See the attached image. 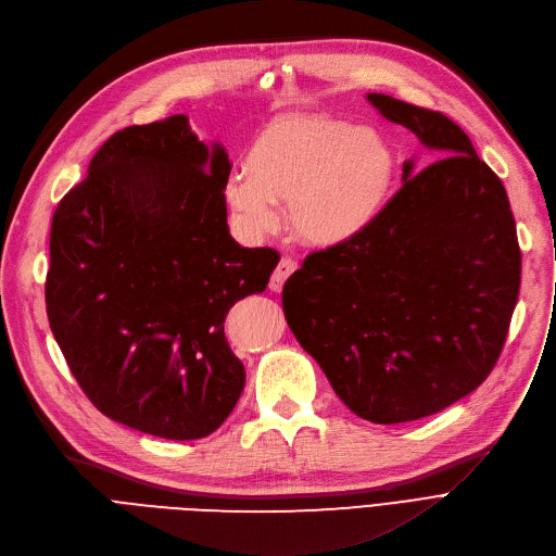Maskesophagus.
<instances>
[{"label": "esophagus", "mask_w": 556, "mask_h": 556, "mask_svg": "<svg viewBox=\"0 0 556 556\" xmlns=\"http://www.w3.org/2000/svg\"><path fill=\"white\" fill-rule=\"evenodd\" d=\"M293 271H296V263H293L291 257H282L280 263H278V267H276V271L271 274L269 289H271V291H280L282 285H285V280H287Z\"/></svg>", "instance_id": "esophagus-1"}]
</instances>
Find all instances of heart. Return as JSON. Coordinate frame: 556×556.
<instances>
[{"instance_id": "1", "label": "heart", "mask_w": 556, "mask_h": 556, "mask_svg": "<svg viewBox=\"0 0 556 556\" xmlns=\"http://www.w3.org/2000/svg\"><path fill=\"white\" fill-rule=\"evenodd\" d=\"M397 177V154L375 129L328 114L269 123L249 150L247 166L226 181V202L249 236L289 224L314 247H339L364 236L383 213Z\"/></svg>"}]
</instances>
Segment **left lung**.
Segmentation results:
<instances>
[{
    "instance_id": "8db88e82",
    "label": "left lung",
    "mask_w": 556,
    "mask_h": 556,
    "mask_svg": "<svg viewBox=\"0 0 556 556\" xmlns=\"http://www.w3.org/2000/svg\"><path fill=\"white\" fill-rule=\"evenodd\" d=\"M368 101L435 150L364 236L314 251L282 287L293 337L339 400L375 424L433 415L496 366L520 287L503 181L448 116L386 93Z\"/></svg>"
}]
</instances>
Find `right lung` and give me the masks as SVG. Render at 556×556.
<instances>
[{
	"label": "right lung",
	"mask_w": 556,
	"mask_h": 556,
	"mask_svg": "<svg viewBox=\"0 0 556 556\" xmlns=\"http://www.w3.org/2000/svg\"><path fill=\"white\" fill-rule=\"evenodd\" d=\"M87 173L51 222V332L103 415L166 440L206 438L247 379L226 314L267 289L280 255L228 233L231 161L184 114L121 129Z\"/></svg>",
	"instance_id": "right-lung-1"
}]
</instances>
